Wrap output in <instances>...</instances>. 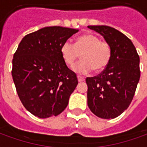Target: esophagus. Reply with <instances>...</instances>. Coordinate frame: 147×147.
<instances>
[{"label":"esophagus","instance_id":"34e87169","mask_svg":"<svg viewBox=\"0 0 147 147\" xmlns=\"http://www.w3.org/2000/svg\"><path fill=\"white\" fill-rule=\"evenodd\" d=\"M77 78H78V81H79V82H83V81L85 80V79H84L83 77L80 76H77Z\"/></svg>","mask_w":147,"mask_h":147}]
</instances>
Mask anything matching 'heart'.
Listing matches in <instances>:
<instances>
[{
    "label": "heart",
    "mask_w": 147,
    "mask_h": 147,
    "mask_svg": "<svg viewBox=\"0 0 147 147\" xmlns=\"http://www.w3.org/2000/svg\"><path fill=\"white\" fill-rule=\"evenodd\" d=\"M61 57L68 67H71L81 54L82 61L76 64L73 70L78 74L85 75L91 70L102 71L108 66L112 51L108 42L101 41L92 34L79 37L74 45L69 41L64 42L61 47Z\"/></svg>",
    "instance_id": "heart-1"
}]
</instances>
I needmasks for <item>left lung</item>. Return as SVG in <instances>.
Wrapping results in <instances>:
<instances>
[{
    "instance_id": "8db88e82",
    "label": "left lung",
    "mask_w": 147,
    "mask_h": 147,
    "mask_svg": "<svg viewBox=\"0 0 147 147\" xmlns=\"http://www.w3.org/2000/svg\"><path fill=\"white\" fill-rule=\"evenodd\" d=\"M87 27L102 34L112 51L108 66L98 76L86 79L87 104L97 117L113 119L132 101L140 78L139 54L131 41L113 27Z\"/></svg>"
}]
</instances>
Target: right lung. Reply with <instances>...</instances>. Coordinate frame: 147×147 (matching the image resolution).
<instances>
[{
    "mask_svg": "<svg viewBox=\"0 0 147 147\" xmlns=\"http://www.w3.org/2000/svg\"><path fill=\"white\" fill-rule=\"evenodd\" d=\"M79 30L54 26L22 39L12 60L11 75L22 104L39 118L57 116L76 89V74L61 57V47Z\"/></svg>",
    "mask_w": 147,
    "mask_h": 147,
    "instance_id": "add662e5",
    "label": "right lung"
}]
</instances>
